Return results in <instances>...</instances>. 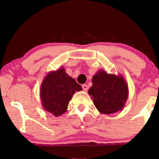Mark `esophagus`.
<instances>
[{
    "mask_svg": "<svg viewBox=\"0 0 159 159\" xmlns=\"http://www.w3.org/2000/svg\"><path fill=\"white\" fill-rule=\"evenodd\" d=\"M82 89H83V90H84V91H85V92H86L87 90H88V86L87 85V84H82Z\"/></svg>",
    "mask_w": 159,
    "mask_h": 159,
    "instance_id": "1",
    "label": "esophagus"
}]
</instances>
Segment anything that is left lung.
Listing matches in <instances>:
<instances>
[{
    "instance_id": "8db88e82",
    "label": "left lung",
    "mask_w": 159,
    "mask_h": 159,
    "mask_svg": "<svg viewBox=\"0 0 159 159\" xmlns=\"http://www.w3.org/2000/svg\"><path fill=\"white\" fill-rule=\"evenodd\" d=\"M92 82L88 93L99 112L111 114L123 109L129 96V89L122 75L108 74L101 69L93 76Z\"/></svg>"
}]
</instances>
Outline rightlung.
I'll use <instances>...</instances> for the list:
<instances>
[{
    "label": "right lung",
    "mask_w": 159,
    "mask_h": 159,
    "mask_svg": "<svg viewBox=\"0 0 159 159\" xmlns=\"http://www.w3.org/2000/svg\"><path fill=\"white\" fill-rule=\"evenodd\" d=\"M82 90L81 85L66 73L64 67L48 73L40 86L43 108L55 116L66 111L73 95Z\"/></svg>",
    "instance_id": "1"
}]
</instances>
